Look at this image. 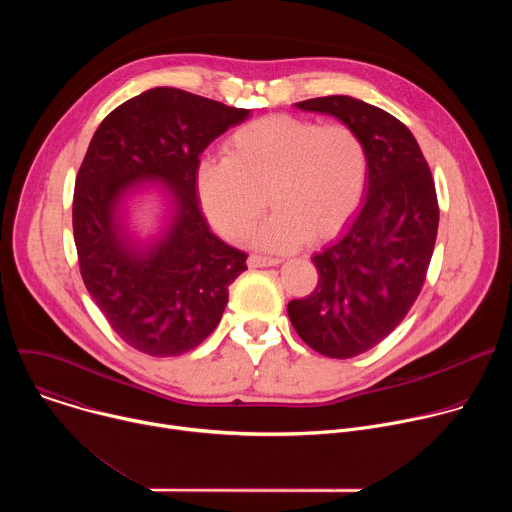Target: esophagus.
<instances>
[{"label":"esophagus","mask_w":512,"mask_h":512,"mask_svg":"<svg viewBox=\"0 0 512 512\" xmlns=\"http://www.w3.org/2000/svg\"><path fill=\"white\" fill-rule=\"evenodd\" d=\"M279 263H281V259H277V257H265V255L249 257V267H275Z\"/></svg>","instance_id":"obj_1"}]
</instances>
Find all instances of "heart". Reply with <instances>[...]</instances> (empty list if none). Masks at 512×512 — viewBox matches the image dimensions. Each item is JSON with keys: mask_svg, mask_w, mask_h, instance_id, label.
<instances>
[{"mask_svg": "<svg viewBox=\"0 0 512 512\" xmlns=\"http://www.w3.org/2000/svg\"><path fill=\"white\" fill-rule=\"evenodd\" d=\"M369 174V150L350 125L271 115L231 133L225 158L198 164L196 192L229 239L247 237L271 198L277 212L259 243L281 251L336 237L358 212Z\"/></svg>", "mask_w": 512, "mask_h": 512, "instance_id": "b5f03b06", "label": "heart"}]
</instances>
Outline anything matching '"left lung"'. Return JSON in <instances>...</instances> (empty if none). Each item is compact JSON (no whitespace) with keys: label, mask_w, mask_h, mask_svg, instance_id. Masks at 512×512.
Instances as JSON below:
<instances>
[{"label":"left lung","mask_w":512,"mask_h":512,"mask_svg":"<svg viewBox=\"0 0 512 512\" xmlns=\"http://www.w3.org/2000/svg\"><path fill=\"white\" fill-rule=\"evenodd\" d=\"M358 131L369 150L367 200L346 233L314 255L318 285L291 300L300 338L330 358H352L385 340L407 316L433 255L440 206L413 133L391 113L330 95L296 103Z\"/></svg>","instance_id":"obj_1"}]
</instances>
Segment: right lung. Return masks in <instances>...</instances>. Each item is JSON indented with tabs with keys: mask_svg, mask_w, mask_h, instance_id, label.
<instances>
[{
	"mask_svg": "<svg viewBox=\"0 0 512 512\" xmlns=\"http://www.w3.org/2000/svg\"><path fill=\"white\" fill-rule=\"evenodd\" d=\"M235 109L172 87L113 109L95 131L75 182L72 231L83 281L117 336L150 356H178L212 334L247 253L218 239L200 210L196 170L206 145L241 123ZM175 190L177 216L152 246L133 244L116 202L133 182Z\"/></svg>",
	"mask_w": 512,
	"mask_h": 512,
	"instance_id": "right-lung-1",
	"label": "right lung"
}]
</instances>
